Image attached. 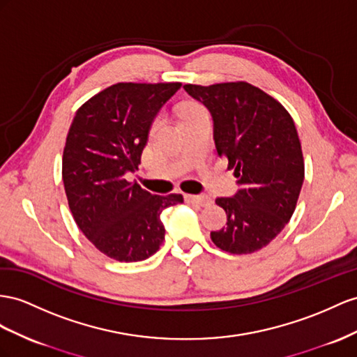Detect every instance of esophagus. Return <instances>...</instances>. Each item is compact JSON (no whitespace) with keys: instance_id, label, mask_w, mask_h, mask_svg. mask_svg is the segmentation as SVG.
Segmentation results:
<instances>
[{"instance_id":"1","label":"esophagus","mask_w":357,"mask_h":357,"mask_svg":"<svg viewBox=\"0 0 357 357\" xmlns=\"http://www.w3.org/2000/svg\"><path fill=\"white\" fill-rule=\"evenodd\" d=\"M185 202H190V204H197L200 206H208L211 205V197L206 196V195H185L184 196Z\"/></svg>"}]
</instances>
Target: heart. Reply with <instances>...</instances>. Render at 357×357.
<instances>
[{"instance_id": "heart-1", "label": "heart", "mask_w": 357, "mask_h": 357, "mask_svg": "<svg viewBox=\"0 0 357 357\" xmlns=\"http://www.w3.org/2000/svg\"><path fill=\"white\" fill-rule=\"evenodd\" d=\"M199 112H202V108H200V107L196 105V104H185V105H182V107H181V112H179L181 121H182V119H185V117H188V116H191V114H196V113H199ZM157 125H158V122L153 123V126H157Z\"/></svg>"}]
</instances>
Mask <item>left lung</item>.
<instances>
[{
	"label": "left lung",
	"mask_w": 357,
	"mask_h": 357,
	"mask_svg": "<svg viewBox=\"0 0 357 357\" xmlns=\"http://www.w3.org/2000/svg\"><path fill=\"white\" fill-rule=\"evenodd\" d=\"M184 89L211 113L218 157L238 179L232 197L215 200L227 222L211 232L213 243L234 255L266 248L289 222L303 185L294 121L276 99L244 81Z\"/></svg>",
	"instance_id": "1"
}]
</instances>
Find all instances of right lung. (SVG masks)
<instances>
[{
  "instance_id": "1",
  "label": "right lung",
  "mask_w": 357,
  "mask_h": 357,
  "mask_svg": "<svg viewBox=\"0 0 357 357\" xmlns=\"http://www.w3.org/2000/svg\"><path fill=\"white\" fill-rule=\"evenodd\" d=\"M181 83H119L90 98L69 128L63 184L70 213L95 248L121 262L144 261L164 240L161 213L182 195H151L125 179L139 170L153 119Z\"/></svg>"
}]
</instances>
